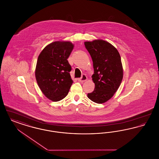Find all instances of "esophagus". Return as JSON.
I'll return each instance as SVG.
<instances>
[{
  "instance_id": "obj_1",
  "label": "esophagus",
  "mask_w": 159,
  "mask_h": 159,
  "mask_svg": "<svg viewBox=\"0 0 159 159\" xmlns=\"http://www.w3.org/2000/svg\"><path fill=\"white\" fill-rule=\"evenodd\" d=\"M87 79H88V78H87L86 76L85 75H83L81 78H79V79H77V80H78V81H79V82H85V81H86V80H87Z\"/></svg>"
}]
</instances>
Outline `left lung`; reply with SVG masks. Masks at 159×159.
I'll list each match as a JSON object with an SVG mask.
<instances>
[{
  "label": "left lung",
  "instance_id": "1",
  "mask_svg": "<svg viewBox=\"0 0 159 159\" xmlns=\"http://www.w3.org/2000/svg\"><path fill=\"white\" fill-rule=\"evenodd\" d=\"M93 61L94 74L92 80L95 89L88 93L94 102L102 104L113 97L121 83L123 69L121 57L117 49L102 39L84 43Z\"/></svg>",
  "mask_w": 159,
  "mask_h": 159
}]
</instances>
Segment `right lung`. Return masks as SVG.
I'll list each match as a JSON object with an SVG mask.
<instances>
[{
	"label": "right lung",
	"mask_w": 159,
	"mask_h": 159,
	"mask_svg": "<svg viewBox=\"0 0 159 159\" xmlns=\"http://www.w3.org/2000/svg\"><path fill=\"white\" fill-rule=\"evenodd\" d=\"M74 44L68 41H55L48 45L38 57L35 76L39 87L47 98L59 101L68 94L73 83L68 63Z\"/></svg>",
	"instance_id": "right-lung-1"
}]
</instances>
